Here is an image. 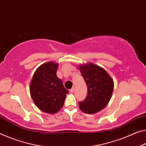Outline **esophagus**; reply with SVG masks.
<instances>
[{"mask_svg": "<svg viewBox=\"0 0 146 146\" xmlns=\"http://www.w3.org/2000/svg\"><path fill=\"white\" fill-rule=\"evenodd\" d=\"M73 92H74V88H72L69 90V92H70V93L73 94Z\"/></svg>", "mask_w": 146, "mask_h": 146, "instance_id": "obj_1", "label": "esophagus"}]
</instances>
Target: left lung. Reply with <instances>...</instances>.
Segmentation results:
<instances>
[{"label":"left lung","instance_id":"8db88e82","mask_svg":"<svg viewBox=\"0 0 146 146\" xmlns=\"http://www.w3.org/2000/svg\"><path fill=\"white\" fill-rule=\"evenodd\" d=\"M88 86V96L78 103L86 114H95L103 109L109 102L114 90V81L105 69L93 63L78 66Z\"/></svg>","mask_w":146,"mask_h":146}]
</instances>
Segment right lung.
<instances>
[{"instance_id":"1","label":"right lung","mask_w":146,"mask_h":146,"mask_svg":"<svg viewBox=\"0 0 146 146\" xmlns=\"http://www.w3.org/2000/svg\"><path fill=\"white\" fill-rule=\"evenodd\" d=\"M58 66L53 62L41 65L30 83V93L34 103L39 109L48 114L58 112L69 93L56 76Z\"/></svg>"}]
</instances>
